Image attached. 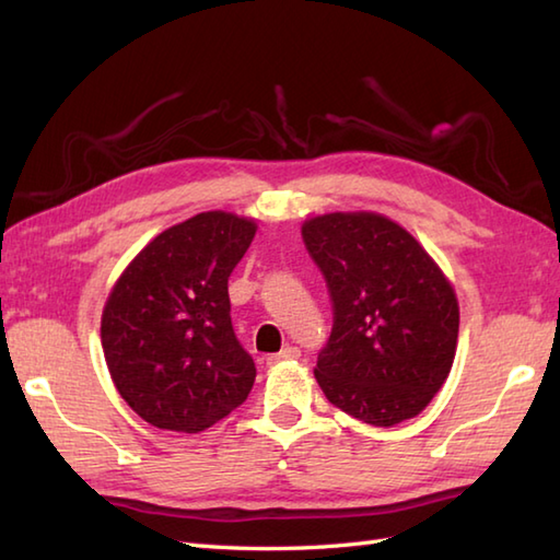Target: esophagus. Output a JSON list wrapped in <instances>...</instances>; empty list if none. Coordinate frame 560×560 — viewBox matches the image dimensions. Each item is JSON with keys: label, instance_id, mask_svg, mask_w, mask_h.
<instances>
[{"label": "esophagus", "instance_id": "34e87169", "mask_svg": "<svg viewBox=\"0 0 560 560\" xmlns=\"http://www.w3.org/2000/svg\"><path fill=\"white\" fill-rule=\"evenodd\" d=\"M301 355V351L295 349V347H287V349H281L279 353H271V355H267V363L269 365H279V363H287V361H295Z\"/></svg>", "mask_w": 560, "mask_h": 560}]
</instances>
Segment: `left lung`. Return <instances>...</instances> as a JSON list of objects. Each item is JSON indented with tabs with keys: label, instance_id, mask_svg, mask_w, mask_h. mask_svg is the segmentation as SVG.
<instances>
[{
	"label": "left lung",
	"instance_id": "8db88e82",
	"mask_svg": "<svg viewBox=\"0 0 560 560\" xmlns=\"http://www.w3.org/2000/svg\"><path fill=\"white\" fill-rule=\"evenodd\" d=\"M301 231L335 303L315 365L325 397L380 428L419 416L457 351L459 303L445 271L404 225L375 211L319 213Z\"/></svg>",
	"mask_w": 560,
	"mask_h": 560
}]
</instances>
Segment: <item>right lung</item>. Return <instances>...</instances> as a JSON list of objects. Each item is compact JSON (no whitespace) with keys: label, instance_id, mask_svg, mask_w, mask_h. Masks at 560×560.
<instances>
[{"label":"right lung","instance_id":"add662e5","mask_svg":"<svg viewBox=\"0 0 560 560\" xmlns=\"http://www.w3.org/2000/svg\"><path fill=\"white\" fill-rule=\"evenodd\" d=\"M255 233V219L201 211L153 237L113 283L103 355L147 423L199 433L247 399L257 368L235 339L229 277Z\"/></svg>","mask_w":560,"mask_h":560}]
</instances>
